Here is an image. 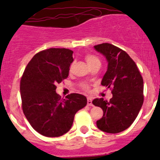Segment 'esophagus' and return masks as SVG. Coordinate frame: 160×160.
I'll use <instances>...</instances> for the list:
<instances>
[{
	"instance_id": "obj_1",
	"label": "esophagus",
	"mask_w": 160,
	"mask_h": 160,
	"mask_svg": "<svg viewBox=\"0 0 160 160\" xmlns=\"http://www.w3.org/2000/svg\"><path fill=\"white\" fill-rule=\"evenodd\" d=\"M87 105L88 106H92V99L91 98H87Z\"/></svg>"
}]
</instances>
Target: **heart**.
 <instances>
[{"instance_id": "heart-1", "label": "heart", "mask_w": 160, "mask_h": 160, "mask_svg": "<svg viewBox=\"0 0 160 160\" xmlns=\"http://www.w3.org/2000/svg\"><path fill=\"white\" fill-rule=\"evenodd\" d=\"M85 59H86V63H87V65H89V68L92 67V66H93V65H101V62H100V60H99V58L97 56H94V55H92V54L86 55ZM83 87H84V89H87L88 88L86 86H84Z\"/></svg>"}]
</instances>
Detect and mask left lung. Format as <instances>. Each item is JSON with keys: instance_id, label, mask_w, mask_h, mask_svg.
I'll return each instance as SVG.
<instances>
[{"instance_id": "8db88e82", "label": "left lung", "mask_w": 160, "mask_h": 160, "mask_svg": "<svg viewBox=\"0 0 160 160\" xmlns=\"http://www.w3.org/2000/svg\"><path fill=\"white\" fill-rule=\"evenodd\" d=\"M108 62L102 85L112 88L110 101L95 98L92 104L103 110L97 127L108 133H119L132 124L144 102V81L136 64L125 51L111 44L94 46Z\"/></svg>"}]
</instances>
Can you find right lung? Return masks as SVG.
Wrapping results in <instances>:
<instances>
[{
	"instance_id": "1",
	"label": "right lung",
	"mask_w": 160,
	"mask_h": 160,
	"mask_svg": "<svg viewBox=\"0 0 160 160\" xmlns=\"http://www.w3.org/2000/svg\"><path fill=\"white\" fill-rule=\"evenodd\" d=\"M73 51L50 48L32 58L25 68L20 93L23 113L31 126L46 137H59L72 126L75 113L87 104L84 95L71 93L62 99L56 84L68 77Z\"/></svg>"
}]
</instances>
